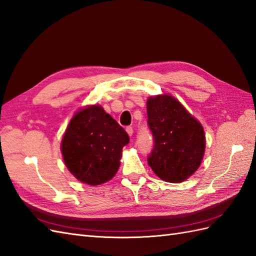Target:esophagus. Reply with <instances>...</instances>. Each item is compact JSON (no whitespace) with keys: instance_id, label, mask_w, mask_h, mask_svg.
<instances>
[{"instance_id":"34e87169","label":"esophagus","mask_w":256,"mask_h":256,"mask_svg":"<svg viewBox=\"0 0 256 256\" xmlns=\"http://www.w3.org/2000/svg\"><path fill=\"white\" fill-rule=\"evenodd\" d=\"M126 132H127V134L132 136V134H134V129H132V127H127L126 128Z\"/></svg>"}]
</instances>
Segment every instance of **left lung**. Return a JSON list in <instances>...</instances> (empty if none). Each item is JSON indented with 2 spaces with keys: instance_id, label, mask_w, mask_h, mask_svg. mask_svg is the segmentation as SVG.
Returning a JSON list of instances; mask_svg holds the SVG:
<instances>
[{
  "instance_id": "8db88e82",
  "label": "left lung",
  "mask_w": 256,
  "mask_h": 256,
  "mask_svg": "<svg viewBox=\"0 0 256 256\" xmlns=\"http://www.w3.org/2000/svg\"><path fill=\"white\" fill-rule=\"evenodd\" d=\"M146 113L154 141L148 164L165 182L188 179L204 156L205 136L201 124L175 98L167 94L150 98Z\"/></svg>"
}]
</instances>
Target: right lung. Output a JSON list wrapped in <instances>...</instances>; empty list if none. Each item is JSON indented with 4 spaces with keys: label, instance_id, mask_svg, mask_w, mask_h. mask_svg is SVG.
<instances>
[{
    "label": "right lung",
    "instance_id": "1",
    "mask_svg": "<svg viewBox=\"0 0 256 256\" xmlns=\"http://www.w3.org/2000/svg\"><path fill=\"white\" fill-rule=\"evenodd\" d=\"M129 136L100 105L74 114L62 140L65 165L80 182L98 186L115 176Z\"/></svg>",
    "mask_w": 256,
    "mask_h": 256
}]
</instances>
